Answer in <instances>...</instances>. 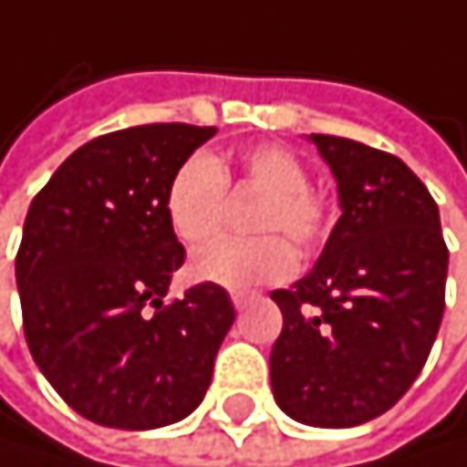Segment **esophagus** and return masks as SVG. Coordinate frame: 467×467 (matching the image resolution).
I'll use <instances>...</instances> for the list:
<instances>
[{"label":"esophagus","instance_id":"1","mask_svg":"<svg viewBox=\"0 0 467 467\" xmlns=\"http://www.w3.org/2000/svg\"><path fill=\"white\" fill-rule=\"evenodd\" d=\"M253 297H255V292H247V289H234V292H231V300H234V306H236V309H242L244 303L253 300Z\"/></svg>","mask_w":467,"mask_h":467}]
</instances>
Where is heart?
I'll use <instances>...</instances> for the list:
<instances>
[{"label":"heart","instance_id":"b5f03b06","mask_svg":"<svg viewBox=\"0 0 467 467\" xmlns=\"http://www.w3.org/2000/svg\"><path fill=\"white\" fill-rule=\"evenodd\" d=\"M234 167L239 183L265 192L253 228L262 236H223L200 247L192 259L197 281L220 286H253L292 275L297 253L289 243L312 250L331 231V205L309 186L306 164L281 144L244 147ZM231 167L208 152H192L172 172L164 194L167 223L186 244H200L223 225ZM285 236L281 237L280 234ZM289 235L288 240L285 236Z\"/></svg>","mask_w":467,"mask_h":467}]
</instances>
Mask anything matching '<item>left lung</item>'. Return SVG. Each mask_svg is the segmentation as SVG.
Here are the masks:
<instances>
[{"mask_svg":"<svg viewBox=\"0 0 467 467\" xmlns=\"http://www.w3.org/2000/svg\"><path fill=\"white\" fill-rule=\"evenodd\" d=\"M331 167L342 217L309 275L270 297L284 328L270 354L278 407L348 429L387 412L423 370L446 309L440 212L401 158L309 136Z\"/></svg>","mask_w":467,"mask_h":467,"instance_id":"8db88e82","label":"left lung"}]
</instances>
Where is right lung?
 I'll use <instances>...</instances> for the list:
<instances>
[{
  "mask_svg": "<svg viewBox=\"0 0 467 467\" xmlns=\"http://www.w3.org/2000/svg\"><path fill=\"white\" fill-rule=\"evenodd\" d=\"M214 133L172 122L99 136L30 202L16 253L25 337L60 399L99 426H170L212 384L236 312L208 281L164 300L186 259L164 194Z\"/></svg>",
  "mask_w": 467,
  "mask_h": 467,
  "instance_id": "right-lung-1",
  "label": "right lung"
}]
</instances>
